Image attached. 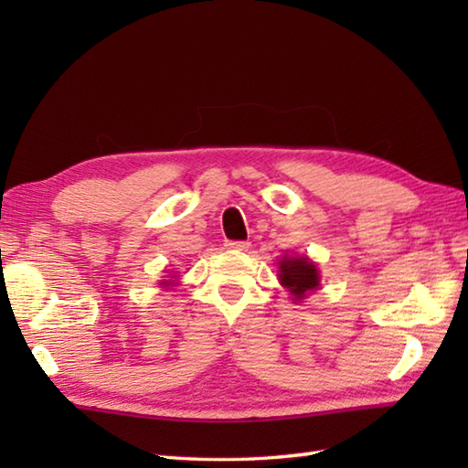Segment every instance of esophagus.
I'll list each match as a JSON object with an SVG mask.
<instances>
[{
  "instance_id": "obj_1",
  "label": "esophagus",
  "mask_w": 468,
  "mask_h": 468,
  "mask_svg": "<svg viewBox=\"0 0 468 468\" xmlns=\"http://www.w3.org/2000/svg\"><path fill=\"white\" fill-rule=\"evenodd\" d=\"M227 250H233V251H247L250 250V243L247 241H227Z\"/></svg>"
}]
</instances>
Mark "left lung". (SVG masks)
I'll use <instances>...</instances> for the list:
<instances>
[{
  "label": "left lung",
  "mask_w": 468,
  "mask_h": 468,
  "mask_svg": "<svg viewBox=\"0 0 468 468\" xmlns=\"http://www.w3.org/2000/svg\"><path fill=\"white\" fill-rule=\"evenodd\" d=\"M277 277H280L282 285L287 287V292L293 295L295 302H302L307 293L320 287V271L305 255H283Z\"/></svg>",
  "instance_id": "8db88e82"
}]
</instances>
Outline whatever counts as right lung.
<instances>
[{
  "label": "right lung",
  "mask_w": 468,
  "mask_h": 468,
  "mask_svg": "<svg viewBox=\"0 0 468 468\" xmlns=\"http://www.w3.org/2000/svg\"><path fill=\"white\" fill-rule=\"evenodd\" d=\"M165 283H166V285H168V283H171V282H165Z\"/></svg>",
  "instance_id": "1"
}]
</instances>
